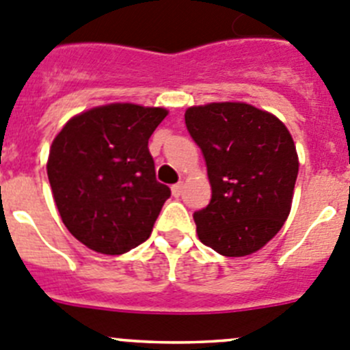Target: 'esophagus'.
Here are the masks:
<instances>
[{"label":"esophagus","instance_id":"esophagus-1","mask_svg":"<svg viewBox=\"0 0 350 350\" xmlns=\"http://www.w3.org/2000/svg\"><path fill=\"white\" fill-rule=\"evenodd\" d=\"M182 191H184V184H182V182H178V184L172 185V194L175 196V198H178V196L182 194Z\"/></svg>","mask_w":350,"mask_h":350}]
</instances>
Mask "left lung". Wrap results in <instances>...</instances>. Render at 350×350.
I'll list each match as a JSON object with an SVG mask.
<instances>
[{"label":"left lung","instance_id":"8db88e82","mask_svg":"<svg viewBox=\"0 0 350 350\" xmlns=\"http://www.w3.org/2000/svg\"><path fill=\"white\" fill-rule=\"evenodd\" d=\"M185 125L211 184V201L194 213L199 241L228 258L259 251L291 213L299 173L291 132L245 103L192 106Z\"/></svg>","mask_w":350,"mask_h":350}]
</instances>
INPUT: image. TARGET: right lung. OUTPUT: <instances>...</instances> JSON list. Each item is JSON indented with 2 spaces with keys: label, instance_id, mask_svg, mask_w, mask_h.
<instances>
[{
  "label": "right lung",
  "instance_id": "add662e5",
  "mask_svg": "<svg viewBox=\"0 0 350 350\" xmlns=\"http://www.w3.org/2000/svg\"><path fill=\"white\" fill-rule=\"evenodd\" d=\"M165 108L113 103L66 122L53 141L48 178L62 221L101 254L148 241L170 187L156 180L148 142Z\"/></svg>",
  "mask_w": 350,
  "mask_h": 350
}]
</instances>
